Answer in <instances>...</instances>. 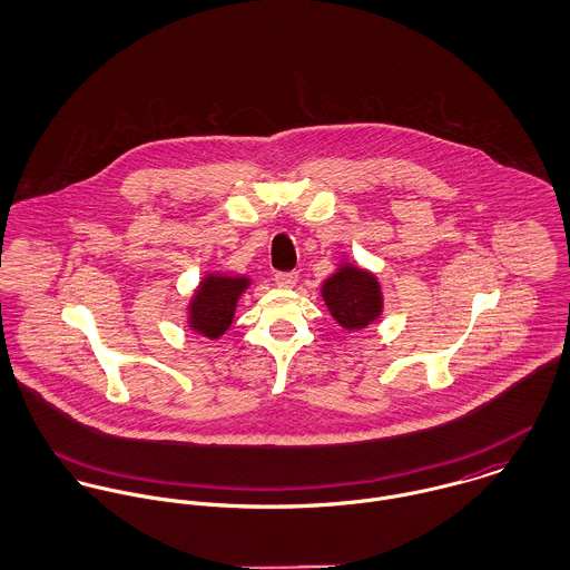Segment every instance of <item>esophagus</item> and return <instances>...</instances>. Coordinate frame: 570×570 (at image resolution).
Masks as SVG:
<instances>
[{
    "label": "esophagus",
    "instance_id": "34e87169",
    "mask_svg": "<svg viewBox=\"0 0 570 570\" xmlns=\"http://www.w3.org/2000/svg\"><path fill=\"white\" fill-rule=\"evenodd\" d=\"M274 281H276V285H278V287L289 289V287H294V285H296V281H298V272H276V274H274Z\"/></svg>",
    "mask_w": 570,
    "mask_h": 570
}]
</instances>
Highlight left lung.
<instances>
[{"instance_id":"obj_1","label":"left lung","mask_w":570,"mask_h":570,"mask_svg":"<svg viewBox=\"0 0 570 570\" xmlns=\"http://www.w3.org/2000/svg\"><path fill=\"white\" fill-rule=\"evenodd\" d=\"M323 298L331 316L344 328L371 325L382 312V292L375 276L351 265L326 278Z\"/></svg>"}]
</instances>
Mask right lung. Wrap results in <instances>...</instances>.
I'll use <instances>...</instances> for the list:
<instances>
[{"mask_svg": "<svg viewBox=\"0 0 570 570\" xmlns=\"http://www.w3.org/2000/svg\"><path fill=\"white\" fill-rule=\"evenodd\" d=\"M247 287V278L208 276L190 303V326L206 337H219L233 325L237 301Z\"/></svg>", "mask_w": 570, "mask_h": 570, "instance_id": "add662e5", "label": "right lung"}]
</instances>
